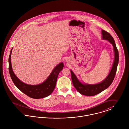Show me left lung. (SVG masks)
<instances>
[{
  "mask_svg": "<svg viewBox=\"0 0 129 129\" xmlns=\"http://www.w3.org/2000/svg\"><path fill=\"white\" fill-rule=\"evenodd\" d=\"M102 39L108 41L111 43L113 47L114 58L111 70L107 77L102 82L96 84H87L82 83L77 78L74 72L70 70L73 85L77 91L83 95L86 96H93L100 93L105 89L107 88L112 84L114 79L119 62V53L117 50L114 40L109 33L104 30H101Z\"/></svg>",
  "mask_w": 129,
  "mask_h": 129,
  "instance_id": "1",
  "label": "left lung"
}]
</instances>
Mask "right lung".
Here are the masks:
<instances>
[{"mask_svg": "<svg viewBox=\"0 0 129 129\" xmlns=\"http://www.w3.org/2000/svg\"><path fill=\"white\" fill-rule=\"evenodd\" d=\"M12 50V48L11 50L8 59L9 72L15 85L22 92L34 99H42L51 94L55 88L59 73L63 68V63L61 62L58 64L43 83L36 85H29L20 80L12 70L11 61Z\"/></svg>", "mask_w": 129, "mask_h": 129, "instance_id": "obj_1", "label": "right lung"}]
</instances>
